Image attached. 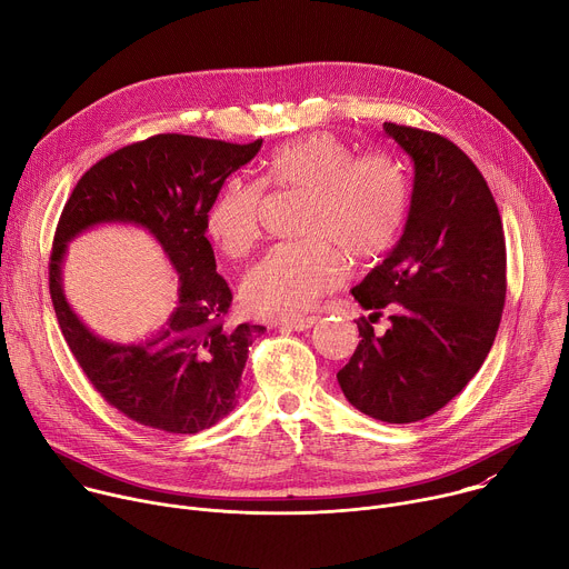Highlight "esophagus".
Wrapping results in <instances>:
<instances>
[{"instance_id": "obj_1", "label": "esophagus", "mask_w": 569, "mask_h": 569, "mask_svg": "<svg viewBox=\"0 0 569 569\" xmlns=\"http://www.w3.org/2000/svg\"><path fill=\"white\" fill-rule=\"evenodd\" d=\"M315 321H317V317L312 315V317H301V319H290V321H283L281 327H286V329H290V331H308Z\"/></svg>"}]
</instances>
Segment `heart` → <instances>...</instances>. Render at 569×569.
<instances>
[{"label":"heart","instance_id":"obj_1","mask_svg":"<svg viewBox=\"0 0 569 569\" xmlns=\"http://www.w3.org/2000/svg\"><path fill=\"white\" fill-rule=\"evenodd\" d=\"M263 184L306 193L299 233L274 246L242 279L246 306L261 317H301L338 286L345 257L365 263L398 240L410 211V178L385 152L353 157L333 134H310L272 150ZM263 189L229 178L207 211V231L227 257H242L259 238Z\"/></svg>","mask_w":569,"mask_h":569}]
</instances>
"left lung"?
I'll return each instance as SVG.
<instances>
[{
	"label": "left lung",
	"mask_w": 569,
	"mask_h": 569,
	"mask_svg": "<svg viewBox=\"0 0 569 569\" xmlns=\"http://www.w3.org/2000/svg\"><path fill=\"white\" fill-rule=\"evenodd\" d=\"M412 159L415 184L402 236L351 290L389 329L360 323V345L338 371L347 400L385 423L439 412L479 371L502 319L507 246L493 193L452 141L382 123ZM369 315V319H371Z\"/></svg>",
	"instance_id": "obj_1"
}]
</instances>
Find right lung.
<instances>
[{"instance_id":"right-lung-1","label":"right lung","mask_w":569,"mask_h":569,"mask_svg":"<svg viewBox=\"0 0 569 569\" xmlns=\"http://www.w3.org/2000/svg\"><path fill=\"white\" fill-rule=\"evenodd\" d=\"M261 146L263 139L240 146L157 134L97 161L62 209L49 263V290L62 336L97 391L141 426L196 435L238 405L248 351L266 327H224L231 290L216 272L207 211L224 180L252 161ZM101 223L148 230L181 277L174 312L137 343L97 337L74 315L61 288L66 246Z\"/></svg>"}]
</instances>
